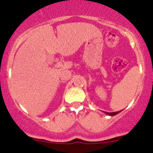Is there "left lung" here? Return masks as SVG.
<instances>
[{
    "label": "left lung",
    "mask_w": 153,
    "mask_h": 153,
    "mask_svg": "<svg viewBox=\"0 0 153 153\" xmlns=\"http://www.w3.org/2000/svg\"><path fill=\"white\" fill-rule=\"evenodd\" d=\"M107 114L110 115V116H115V115H116L117 113H119V112H114V113H107V112H105Z\"/></svg>",
    "instance_id": "obj_1"
}]
</instances>
